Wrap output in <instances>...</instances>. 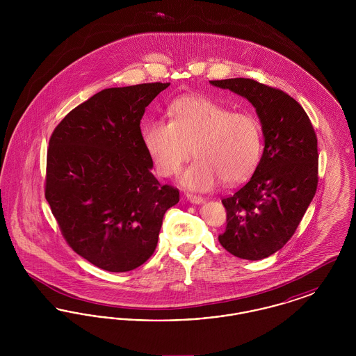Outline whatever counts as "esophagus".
<instances>
[{"label": "esophagus", "mask_w": 356, "mask_h": 356, "mask_svg": "<svg viewBox=\"0 0 356 356\" xmlns=\"http://www.w3.org/2000/svg\"><path fill=\"white\" fill-rule=\"evenodd\" d=\"M186 199L193 204L203 203L204 199L199 195H192V193H186Z\"/></svg>", "instance_id": "1"}]
</instances>
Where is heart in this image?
Segmentation results:
<instances>
[{
    "label": "heart",
    "mask_w": 356,
    "mask_h": 356,
    "mask_svg": "<svg viewBox=\"0 0 356 356\" xmlns=\"http://www.w3.org/2000/svg\"><path fill=\"white\" fill-rule=\"evenodd\" d=\"M143 141L159 175L180 173L186 161L197 160L181 181L191 189H211L221 179L237 184L254 172L261 153V129L254 115L231 112L204 96H186L172 102L170 121L149 120Z\"/></svg>",
    "instance_id": "obj_1"
}]
</instances>
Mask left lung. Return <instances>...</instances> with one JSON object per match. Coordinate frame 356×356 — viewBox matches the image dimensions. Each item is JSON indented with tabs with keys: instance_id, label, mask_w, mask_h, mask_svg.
Listing matches in <instances>:
<instances>
[{
	"instance_id": "8db88e82",
	"label": "left lung",
	"mask_w": 356,
	"mask_h": 356,
	"mask_svg": "<svg viewBox=\"0 0 356 356\" xmlns=\"http://www.w3.org/2000/svg\"><path fill=\"white\" fill-rule=\"evenodd\" d=\"M245 97L256 109L264 151L252 177L221 203L229 254L260 260L287 244L318 188V138L302 105L286 92L252 79L209 81Z\"/></svg>"
}]
</instances>
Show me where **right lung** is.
I'll list each match as a JSON object with an SVG mask.
<instances>
[{"mask_svg":"<svg viewBox=\"0 0 356 356\" xmlns=\"http://www.w3.org/2000/svg\"><path fill=\"white\" fill-rule=\"evenodd\" d=\"M170 83L109 88L54 128L45 199L69 247L109 272L132 271L152 256L179 189L161 186L140 121Z\"/></svg>","mask_w":356,"mask_h":356,"instance_id":"obj_1","label":"right lung"}]
</instances>
